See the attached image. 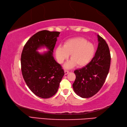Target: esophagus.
<instances>
[{
    "label": "esophagus",
    "instance_id": "obj_1",
    "mask_svg": "<svg viewBox=\"0 0 127 127\" xmlns=\"http://www.w3.org/2000/svg\"><path fill=\"white\" fill-rule=\"evenodd\" d=\"M64 73H65V75H66V74H68L69 73V70H65V71H64Z\"/></svg>",
    "mask_w": 127,
    "mask_h": 127
}]
</instances>
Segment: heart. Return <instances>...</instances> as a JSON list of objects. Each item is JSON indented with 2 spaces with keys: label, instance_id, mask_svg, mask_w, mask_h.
Listing matches in <instances>:
<instances>
[{
  "label": "heart",
  "instance_id": "obj_1",
  "mask_svg": "<svg viewBox=\"0 0 127 127\" xmlns=\"http://www.w3.org/2000/svg\"><path fill=\"white\" fill-rule=\"evenodd\" d=\"M95 52L94 44L83 37L68 39L63 46H59L56 49V56L59 63H63L71 54V59L65 64L66 68H71L77 64L83 66L93 58Z\"/></svg>",
  "mask_w": 127,
  "mask_h": 127
}]
</instances>
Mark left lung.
<instances>
[{
	"label": "left lung",
	"mask_w": 127,
	"mask_h": 127,
	"mask_svg": "<svg viewBox=\"0 0 127 127\" xmlns=\"http://www.w3.org/2000/svg\"><path fill=\"white\" fill-rule=\"evenodd\" d=\"M98 47L90 63L74 71L76 79L74 91L83 98H89L99 91L105 83L111 64V54L107 43L97 34Z\"/></svg>",
	"instance_id": "1"
}]
</instances>
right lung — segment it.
Instances as JSON below:
<instances>
[{
  "mask_svg": "<svg viewBox=\"0 0 127 127\" xmlns=\"http://www.w3.org/2000/svg\"><path fill=\"white\" fill-rule=\"evenodd\" d=\"M59 32L43 30L37 32L24 46L21 53L22 74L29 88L34 95L43 98H50L58 91L64 75L61 65L54 59L53 49ZM45 46L48 52L36 51Z\"/></svg>",
  "mask_w": 127,
  "mask_h": 127,
  "instance_id": "right-lung-1",
  "label": "right lung"
}]
</instances>
